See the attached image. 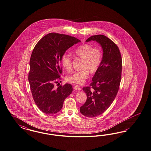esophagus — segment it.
Returning a JSON list of instances; mask_svg holds the SVG:
<instances>
[{
	"mask_svg": "<svg viewBox=\"0 0 151 151\" xmlns=\"http://www.w3.org/2000/svg\"><path fill=\"white\" fill-rule=\"evenodd\" d=\"M73 88H74L75 90H81V88H80L78 85L75 86Z\"/></svg>",
	"mask_w": 151,
	"mask_h": 151,
	"instance_id": "1",
	"label": "esophagus"
}]
</instances>
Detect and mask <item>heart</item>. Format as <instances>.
<instances>
[{
	"label": "heart",
	"instance_id": "obj_1",
	"mask_svg": "<svg viewBox=\"0 0 151 151\" xmlns=\"http://www.w3.org/2000/svg\"><path fill=\"white\" fill-rule=\"evenodd\" d=\"M74 53L83 59L82 68L83 70L71 73L66 77L68 82L76 84H82L88 78L89 72L96 73L99 69L102 61L103 53L98 47L85 44L74 50ZM61 65L65 70H70L72 68V58L68 53H64L61 57Z\"/></svg>",
	"mask_w": 151,
	"mask_h": 151
}]
</instances>
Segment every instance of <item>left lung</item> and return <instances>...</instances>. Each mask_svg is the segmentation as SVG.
I'll return each instance as SVG.
<instances>
[{
  "instance_id": "obj_1",
  "label": "left lung",
  "mask_w": 151,
  "mask_h": 151,
  "mask_svg": "<svg viewBox=\"0 0 151 151\" xmlns=\"http://www.w3.org/2000/svg\"><path fill=\"white\" fill-rule=\"evenodd\" d=\"M91 41L99 43L103 54L101 63L92 78V83L90 86L83 88L87 99L80 111L88 118L101 114L112 104L119 90L122 70L121 54L114 42L102 35L91 36L86 41Z\"/></svg>"
}]
</instances>
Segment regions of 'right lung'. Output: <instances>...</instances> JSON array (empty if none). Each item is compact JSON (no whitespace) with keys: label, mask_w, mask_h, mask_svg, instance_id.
I'll list each match as a JSON object with an SVG mask.
<instances>
[{"label":"right lung","mask_w":151,"mask_h":151,"mask_svg":"<svg viewBox=\"0 0 151 151\" xmlns=\"http://www.w3.org/2000/svg\"><path fill=\"white\" fill-rule=\"evenodd\" d=\"M80 41L68 35L50 33L42 37L34 48L29 61V83L33 98L39 109L48 115L62 109L63 101L73 91L71 84L55 88L63 73L61 57L70 47Z\"/></svg>","instance_id":"obj_1"}]
</instances>
